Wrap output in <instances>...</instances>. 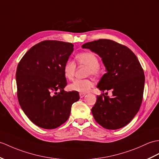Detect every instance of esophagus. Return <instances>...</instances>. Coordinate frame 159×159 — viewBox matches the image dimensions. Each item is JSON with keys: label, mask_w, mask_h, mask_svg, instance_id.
<instances>
[{"label": "esophagus", "mask_w": 159, "mask_h": 159, "mask_svg": "<svg viewBox=\"0 0 159 159\" xmlns=\"http://www.w3.org/2000/svg\"><path fill=\"white\" fill-rule=\"evenodd\" d=\"M84 95H85V94H84V93H80L79 94V96H80V98H83L84 96Z\"/></svg>", "instance_id": "obj_1"}]
</instances>
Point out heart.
<instances>
[{"mask_svg": "<svg viewBox=\"0 0 159 159\" xmlns=\"http://www.w3.org/2000/svg\"><path fill=\"white\" fill-rule=\"evenodd\" d=\"M76 60L80 64L89 67L88 75L98 76L100 74L99 65V61L98 56L93 52H83L76 55ZM76 70L75 62L68 60L65 62L63 66V74L66 79L71 80L75 76ZM93 86V82L90 79H76L69 84L68 89L72 91L85 93L89 91Z\"/></svg>", "mask_w": 159, "mask_h": 159, "instance_id": "heart-1", "label": "heart"}]
</instances>
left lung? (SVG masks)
<instances>
[{"label":"left lung","mask_w":159,"mask_h":159,"mask_svg":"<svg viewBox=\"0 0 159 159\" xmlns=\"http://www.w3.org/2000/svg\"><path fill=\"white\" fill-rule=\"evenodd\" d=\"M102 58L106 73L97 87L100 91H112V97L98 95L91 109L98 123L107 129H118L129 123L142 104L145 76L135 55L126 46L108 39L84 43Z\"/></svg>","instance_id":"obj_1"}]
</instances>
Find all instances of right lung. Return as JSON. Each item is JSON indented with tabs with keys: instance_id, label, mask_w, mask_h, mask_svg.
Returning a JSON list of instances; mask_svg holds the SVG:
<instances>
[{
	"instance_id": "obj_1",
	"label": "right lung",
	"mask_w": 159,
	"mask_h": 159,
	"mask_svg": "<svg viewBox=\"0 0 159 159\" xmlns=\"http://www.w3.org/2000/svg\"><path fill=\"white\" fill-rule=\"evenodd\" d=\"M74 51L73 44L45 40L30 48L18 64L17 98L33 123L51 129L68 119L79 92L65 91L63 66ZM59 90V92L57 91Z\"/></svg>"
}]
</instances>
